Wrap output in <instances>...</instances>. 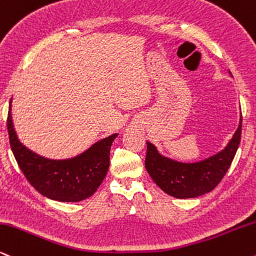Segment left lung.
Segmentation results:
<instances>
[{
    "label": "left lung",
    "instance_id": "obj_1",
    "mask_svg": "<svg viewBox=\"0 0 256 256\" xmlns=\"http://www.w3.org/2000/svg\"><path fill=\"white\" fill-rule=\"evenodd\" d=\"M229 74L232 76V74ZM242 132V115L238 127L223 150L198 162H180L165 157L156 145L147 144L145 166L162 190L177 199H192L210 193L222 181L232 163Z\"/></svg>",
    "mask_w": 256,
    "mask_h": 256
}]
</instances>
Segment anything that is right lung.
Here are the masks:
<instances>
[{
  "label": "right lung",
  "mask_w": 256,
  "mask_h": 256,
  "mask_svg": "<svg viewBox=\"0 0 256 256\" xmlns=\"http://www.w3.org/2000/svg\"><path fill=\"white\" fill-rule=\"evenodd\" d=\"M9 102L7 128L12 151L27 181L45 198L61 202H79L92 196L106 176L110 148L117 133L94 142L79 154L51 159L27 148L18 138Z\"/></svg>",
  "instance_id": "obj_1"
}]
</instances>
